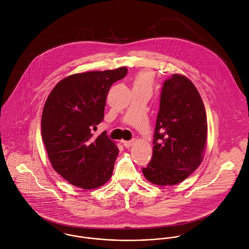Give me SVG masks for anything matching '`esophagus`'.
<instances>
[{"label":"esophagus","instance_id":"34e87169","mask_svg":"<svg viewBox=\"0 0 249 249\" xmlns=\"http://www.w3.org/2000/svg\"><path fill=\"white\" fill-rule=\"evenodd\" d=\"M124 145L125 146V148H129L133 145L134 143V140H131V141H124Z\"/></svg>","mask_w":249,"mask_h":249}]
</instances>
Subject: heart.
<instances>
[{"label":"heart","mask_w":249,"mask_h":249,"mask_svg":"<svg viewBox=\"0 0 249 249\" xmlns=\"http://www.w3.org/2000/svg\"><path fill=\"white\" fill-rule=\"evenodd\" d=\"M152 84H153V74L150 71H139L133 78L132 90L147 89L151 91Z\"/></svg>","instance_id":"heart-1"}]
</instances>
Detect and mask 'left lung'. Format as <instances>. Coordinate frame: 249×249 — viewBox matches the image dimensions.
Listing matches in <instances>:
<instances>
[{"instance_id": "left-lung-1", "label": "left lung", "mask_w": 249, "mask_h": 249, "mask_svg": "<svg viewBox=\"0 0 249 249\" xmlns=\"http://www.w3.org/2000/svg\"><path fill=\"white\" fill-rule=\"evenodd\" d=\"M207 118L194 83L174 73L164 81L153 135V154L142 174L149 182L172 186L196 171L203 159Z\"/></svg>"}]
</instances>
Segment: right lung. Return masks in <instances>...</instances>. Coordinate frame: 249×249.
Instances as JSON below:
<instances>
[{
  "label": "right lung",
  "instance_id": "obj_1",
  "mask_svg": "<svg viewBox=\"0 0 249 249\" xmlns=\"http://www.w3.org/2000/svg\"><path fill=\"white\" fill-rule=\"evenodd\" d=\"M126 67L71 74L60 80L43 108L42 139L54 171L71 185L96 189L110 179L119 148L103 132L92 129L103 122L111 85L124 78Z\"/></svg>",
  "mask_w": 249,
  "mask_h": 249
}]
</instances>
